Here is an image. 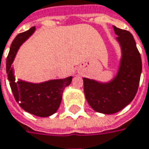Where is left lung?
Segmentation results:
<instances>
[{
	"label": "left lung",
	"instance_id": "1",
	"mask_svg": "<svg viewBox=\"0 0 149 149\" xmlns=\"http://www.w3.org/2000/svg\"><path fill=\"white\" fill-rule=\"evenodd\" d=\"M121 48V60L117 75L109 83L83 77V89L89 105L97 112L114 114L133 100L142 73V59L132 34L113 26Z\"/></svg>",
	"mask_w": 149,
	"mask_h": 149
}]
</instances>
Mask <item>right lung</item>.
I'll use <instances>...</instances> for the list:
<instances>
[{"instance_id": "add662e5", "label": "right lung", "mask_w": 149, "mask_h": 149, "mask_svg": "<svg viewBox=\"0 0 149 149\" xmlns=\"http://www.w3.org/2000/svg\"><path fill=\"white\" fill-rule=\"evenodd\" d=\"M35 27L17 35L13 41L6 58V73L16 101L21 108L32 115L47 117L56 112L65 88L72 83V77L64 79L49 80L41 83H32L22 80L15 81L12 64L19 47L33 33Z\"/></svg>"}]
</instances>
